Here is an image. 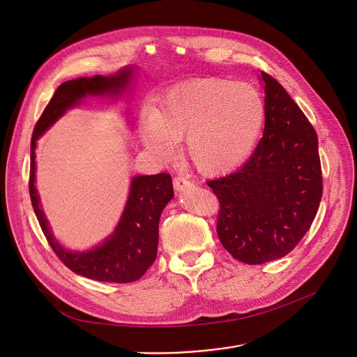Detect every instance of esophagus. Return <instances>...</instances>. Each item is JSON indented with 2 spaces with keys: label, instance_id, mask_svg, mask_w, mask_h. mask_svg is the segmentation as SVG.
I'll return each mask as SVG.
<instances>
[{
  "label": "esophagus",
  "instance_id": "1",
  "mask_svg": "<svg viewBox=\"0 0 357 357\" xmlns=\"http://www.w3.org/2000/svg\"><path fill=\"white\" fill-rule=\"evenodd\" d=\"M192 186H194V185H192V182H191V181H188V179L181 178V176L174 178V188H175V191H176L178 194H182V192H185V191L191 190Z\"/></svg>",
  "mask_w": 357,
  "mask_h": 357
}]
</instances>
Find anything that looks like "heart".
Returning <instances> with one entry per match:
<instances>
[{"mask_svg":"<svg viewBox=\"0 0 357 357\" xmlns=\"http://www.w3.org/2000/svg\"><path fill=\"white\" fill-rule=\"evenodd\" d=\"M266 104L246 82L204 78L166 91L140 121L149 152L169 159L186 136V155L204 175L217 176L245 163L265 126Z\"/></svg>","mask_w":357,"mask_h":357,"instance_id":"obj_1","label":"heart"}]
</instances>
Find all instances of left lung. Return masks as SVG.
Listing matches in <instances>:
<instances>
[{"instance_id":"left-lung-1","label":"left lung","mask_w":357,"mask_h":357,"mask_svg":"<svg viewBox=\"0 0 357 357\" xmlns=\"http://www.w3.org/2000/svg\"><path fill=\"white\" fill-rule=\"evenodd\" d=\"M265 131L237 172L208 181L220 201L217 234L234 259L261 265L287 256L310 230L323 195L318 139L285 88L260 73Z\"/></svg>"}]
</instances>
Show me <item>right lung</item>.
<instances>
[{"instance_id":"right-lung-1","label":"right lung","mask_w":357,"mask_h":357,"mask_svg":"<svg viewBox=\"0 0 357 357\" xmlns=\"http://www.w3.org/2000/svg\"><path fill=\"white\" fill-rule=\"evenodd\" d=\"M136 66H126L109 77L93 75L63 82L37 121L30 147V198L37 220L53 252L72 272L101 282L128 284L140 279L152 266L158 253L159 220L166 204L174 198L172 178L169 174L133 176L120 221L102 243L84 252H72L54 238L42 210L36 188V147L45 131L65 112L85 98H119L130 89Z\"/></svg>"}]
</instances>
